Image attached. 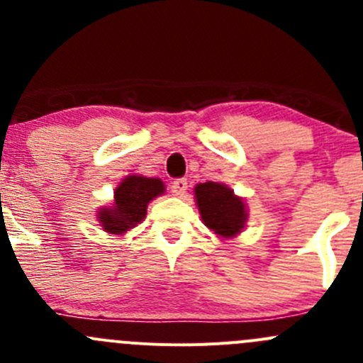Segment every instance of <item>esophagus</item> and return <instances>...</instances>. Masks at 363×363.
Here are the masks:
<instances>
[{
	"label": "esophagus",
	"mask_w": 363,
	"mask_h": 363,
	"mask_svg": "<svg viewBox=\"0 0 363 363\" xmlns=\"http://www.w3.org/2000/svg\"><path fill=\"white\" fill-rule=\"evenodd\" d=\"M170 189L175 196H182L186 193V189H188V181H186V179H175V181L172 182Z\"/></svg>",
	"instance_id": "1"
}]
</instances>
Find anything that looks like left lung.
Wrapping results in <instances>:
<instances>
[{
    "label": "left lung",
    "instance_id": "left-lung-1",
    "mask_svg": "<svg viewBox=\"0 0 363 363\" xmlns=\"http://www.w3.org/2000/svg\"><path fill=\"white\" fill-rule=\"evenodd\" d=\"M196 205L205 225L221 237H233L244 228L247 214L244 202L219 182H203L195 188Z\"/></svg>",
    "mask_w": 363,
    "mask_h": 363
}]
</instances>
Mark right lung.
<instances>
[{
    "label": "right lung",
    "mask_w": 363,
    "mask_h": 363,
    "mask_svg": "<svg viewBox=\"0 0 363 363\" xmlns=\"http://www.w3.org/2000/svg\"><path fill=\"white\" fill-rule=\"evenodd\" d=\"M164 191L160 179L130 175L113 193V205L98 212L105 232L119 235L137 226L147 212V203Z\"/></svg>",
    "instance_id": "right-lung-1"
}]
</instances>
